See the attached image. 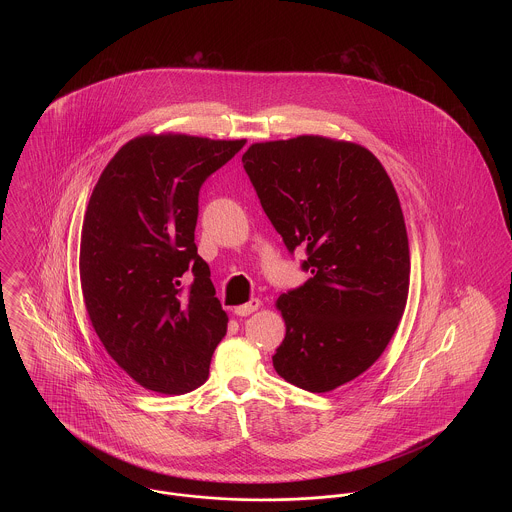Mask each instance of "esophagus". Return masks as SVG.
<instances>
[{"label":"esophagus","mask_w":512,"mask_h":512,"mask_svg":"<svg viewBox=\"0 0 512 512\" xmlns=\"http://www.w3.org/2000/svg\"><path fill=\"white\" fill-rule=\"evenodd\" d=\"M261 307V299H257V297H253L251 301H247L244 305H240V307H236L234 309V313L238 315V317H247V315H251V313H255L257 309Z\"/></svg>","instance_id":"obj_1"}]
</instances>
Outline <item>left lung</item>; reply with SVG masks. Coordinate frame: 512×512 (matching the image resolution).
Listing matches in <instances>:
<instances>
[{"label": "left lung", "instance_id": "1", "mask_svg": "<svg viewBox=\"0 0 512 512\" xmlns=\"http://www.w3.org/2000/svg\"><path fill=\"white\" fill-rule=\"evenodd\" d=\"M288 251L305 247L311 278L276 301L286 338L276 372L324 393L361 376L388 347L409 295V238L382 163L359 144L297 136L242 157Z\"/></svg>", "mask_w": 512, "mask_h": 512}]
</instances>
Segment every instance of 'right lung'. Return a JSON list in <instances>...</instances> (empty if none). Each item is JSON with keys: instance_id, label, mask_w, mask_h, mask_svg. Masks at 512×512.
<instances>
[{"instance_id": "1", "label": "right lung", "mask_w": 512, "mask_h": 512, "mask_svg": "<svg viewBox=\"0 0 512 512\" xmlns=\"http://www.w3.org/2000/svg\"><path fill=\"white\" fill-rule=\"evenodd\" d=\"M245 140L146 134L117 151L92 192L80 240V284L92 326L146 390L199 388L228 317L197 255V197ZM193 274L185 290L183 274Z\"/></svg>"}]
</instances>
